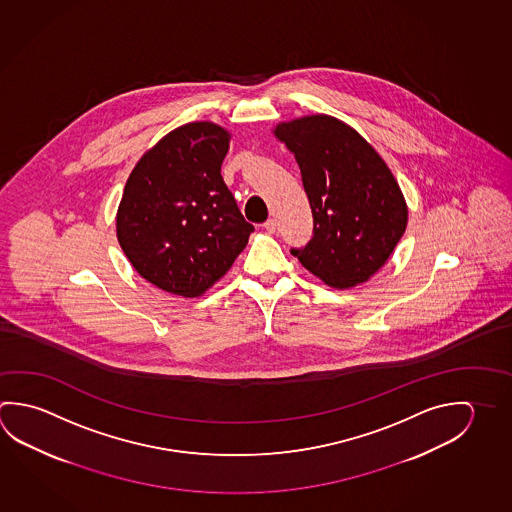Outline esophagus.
<instances>
[{
    "label": "esophagus",
    "mask_w": 512,
    "mask_h": 512,
    "mask_svg": "<svg viewBox=\"0 0 512 512\" xmlns=\"http://www.w3.org/2000/svg\"><path fill=\"white\" fill-rule=\"evenodd\" d=\"M264 228H266V232L273 234V232L277 230V221H275V219H268V221L264 223Z\"/></svg>",
    "instance_id": "34e87169"
}]
</instances>
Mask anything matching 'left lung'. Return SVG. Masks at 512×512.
<instances>
[{"label": "left lung", "instance_id": "1", "mask_svg": "<svg viewBox=\"0 0 512 512\" xmlns=\"http://www.w3.org/2000/svg\"><path fill=\"white\" fill-rule=\"evenodd\" d=\"M275 135L295 153L313 210V237L291 253L329 286L365 282L406 230L408 210L392 172L365 138L327 115L280 124Z\"/></svg>", "mask_w": 512, "mask_h": 512}]
</instances>
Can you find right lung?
<instances>
[{"label":"right lung","mask_w":512,"mask_h":512,"mask_svg":"<svg viewBox=\"0 0 512 512\" xmlns=\"http://www.w3.org/2000/svg\"><path fill=\"white\" fill-rule=\"evenodd\" d=\"M228 142L230 135L212 122L178 127L127 180L118 243L145 280L172 295L205 293L255 230L221 176Z\"/></svg>","instance_id":"1"}]
</instances>
